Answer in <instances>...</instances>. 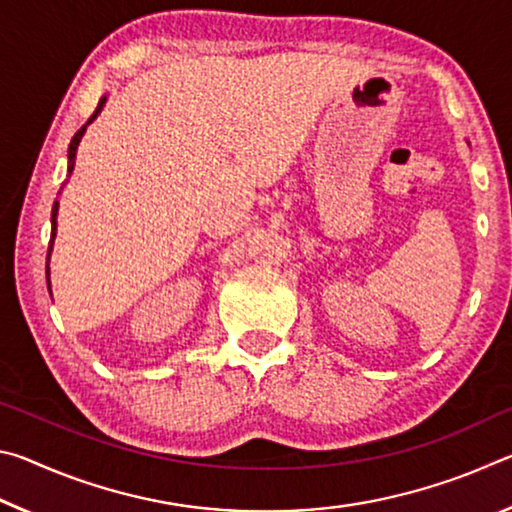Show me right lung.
Returning <instances> with one entry per match:
<instances>
[{
  "mask_svg": "<svg viewBox=\"0 0 512 512\" xmlns=\"http://www.w3.org/2000/svg\"><path fill=\"white\" fill-rule=\"evenodd\" d=\"M106 101H108V97H106V94H103V97L99 99V106H97V110H94V112H92V117L88 119V124H83V126L79 128V133H76V135L72 137V142H69V149H67V178L72 176V171H74V162H76V149H79V144H81V137L85 135V131H88V126L92 124V121L101 115V110H103V106H106ZM60 189H63V187H60ZM58 194H60V192H58ZM58 205H60V201H58V198H56V201H54V207H51V239H49V253H47V289H49V296H51V280H49V257H51V250H54V239H56V225H58L56 216H58Z\"/></svg>",
  "mask_w": 512,
  "mask_h": 512,
  "instance_id": "add662e5",
  "label": "right lung"
}]
</instances>
